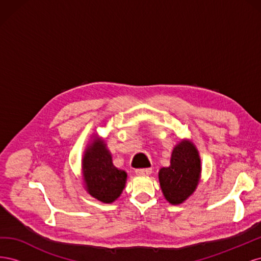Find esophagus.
<instances>
[{
    "label": "esophagus",
    "mask_w": 261,
    "mask_h": 261,
    "mask_svg": "<svg viewBox=\"0 0 261 261\" xmlns=\"http://www.w3.org/2000/svg\"><path fill=\"white\" fill-rule=\"evenodd\" d=\"M152 170L150 168H146V169H138L136 170V174L139 176H147L149 174H151Z\"/></svg>",
    "instance_id": "obj_1"
}]
</instances>
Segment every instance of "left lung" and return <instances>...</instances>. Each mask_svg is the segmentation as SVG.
I'll list each match as a JSON object with an SVG mask.
<instances>
[{
	"mask_svg": "<svg viewBox=\"0 0 261 261\" xmlns=\"http://www.w3.org/2000/svg\"><path fill=\"white\" fill-rule=\"evenodd\" d=\"M198 151L189 141H181L172 152L171 164L159 171V180L163 195L172 204L183 202L198 184L200 175Z\"/></svg>",
	"mask_w": 261,
	"mask_h": 261,
	"instance_id": "1",
	"label": "left lung"
}]
</instances>
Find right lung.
<instances>
[{"mask_svg": "<svg viewBox=\"0 0 261 261\" xmlns=\"http://www.w3.org/2000/svg\"><path fill=\"white\" fill-rule=\"evenodd\" d=\"M83 173L87 191L106 203L113 202L120 197L127 177L124 171L114 167L111 153L101 140H96L86 150Z\"/></svg>", "mask_w": 261, "mask_h": 261, "instance_id": "1", "label": "right lung"}]
</instances>
